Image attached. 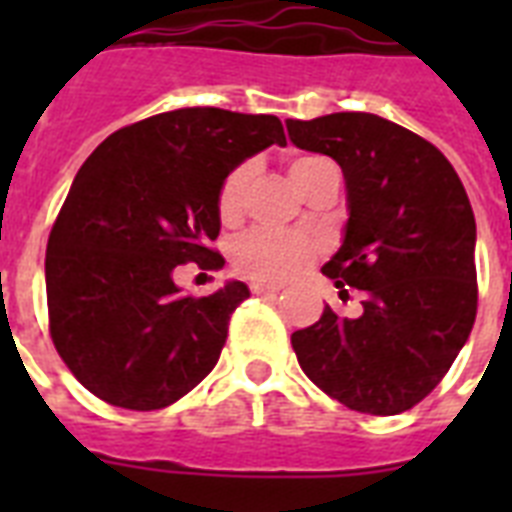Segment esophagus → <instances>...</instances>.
<instances>
[{
  "instance_id": "esophagus-1",
  "label": "esophagus",
  "mask_w": 512,
  "mask_h": 512,
  "mask_svg": "<svg viewBox=\"0 0 512 512\" xmlns=\"http://www.w3.org/2000/svg\"><path fill=\"white\" fill-rule=\"evenodd\" d=\"M249 289L255 292V295H276L279 292V284H263V281H252L249 284Z\"/></svg>"
}]
</instances>
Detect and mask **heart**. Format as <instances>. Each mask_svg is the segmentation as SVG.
Listing matches in <instances>:
<instances>
[{
	"label": "heart",
	"instance_id": "1",
	"mask_svg": "<svg viewBox=\"0 0 512 512\" xmlns=\"http://www.w3.org/2000/svg\"><path fill=\"white\" fill-rule=\"evenodd\" d=\"M316 156H303L289 164V177L292 183H300L305 170L316 164ZM249 177L252 170L241 164L231 175L225 177L217 193V212L223 223H236L244 212V199H247ZM316 255V241L303 236V233H276V231H249L241 239H236L231 249L233 265L241 276L255 281H284L295 276L311 263Z\"/></svg>",
	"mask_w": 512,
	"mask_h": 512
}]
</instances>
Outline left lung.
Returning <instances> with one entry per match:
<instances>
[{"label": "left lung", "mask_w": 512, "mask_h": 512, "mask_svg": "<svg viewBox=\"0 0 512 512\" xmlns=\"http://www.w3.org/2000/svg\"><path fill=\"white\" fill-rule=\"evenodd\" d=\"M303 151L332 156L348 193L342 247L321 271L364 313L324 308L292 348L327 396L364 414L420 404L476 321V217L454 167L433 143L374 114L287 122Z\"/></svg>", "instance_id": "1"}]
</instances>
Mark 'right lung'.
I'll use <instances>...</instances> for the list:
<instances>
[{"label": "right lung", "mask_w": 512, "mask_h": 512, "mask_svg": "<svg viewBox=\"0 0 512 512\" xmlns=\"http://www.w3.org/2000/svg\"><path fill=\"white\" fill-rule=\"evenodd\" d=\"M287 146L276 116L177 108L108 135L50 231L44 281L55 350L108 404L151 412L193 390L228 337L244 281L185 297L177 265L217 271V193L244 159Z\"/></svg>", "instance_id": "obj_1"}]
</instances>
